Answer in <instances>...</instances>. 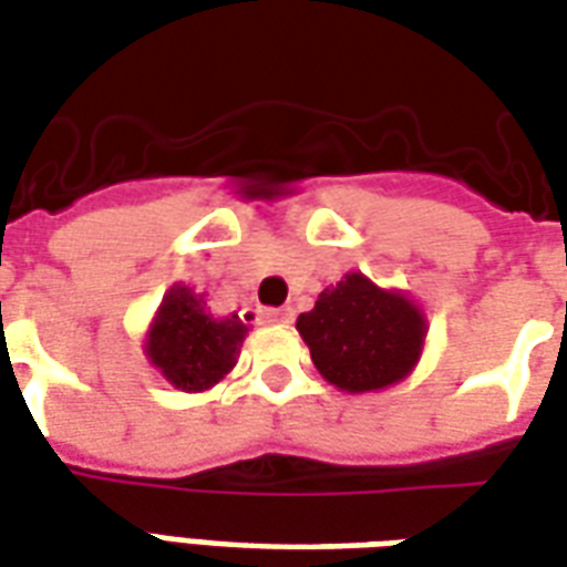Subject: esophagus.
Here are the masks:
<instances>
[{
	"mask_svg": "<svg viewBox=\"0 0 567 567\" xmlns=\"http://www.w3.org/2000/svg\"><path fill=\"white\" fill-rule=\"evenodd\" d=\"M262 323H292V308H266L259 311Z\"/></svg>",
	"mask_w": 567,
	"mask_h": 567,
	"instance_id": "obj_1",
	"label": "esophagus"
}]
</instances>
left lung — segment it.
<instances>
[{
  "label": "left lung",
  "mask_w": 567,
  "mask_h": 567,
  "mask_svg": "<svg viewBox=\"0 0 567 567\" xmlns=\"http://www.w3.org/2000/svg\"><path fill=\"white\" fill-rule=\"evenodd\" d=\"M296 329L311 347L317 371L347 392L383 390L414 369L425 338L423 313L399 292L347 275L323 289Z\"/></svg>",
  "instance_id": "obj_1"
}]
</instances>
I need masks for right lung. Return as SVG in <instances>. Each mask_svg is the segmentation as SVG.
Returning a JSON list of instances; mask_svg holds the SVG:
<instances>
[{
    "label": "right lung",
    "mask_w": 567,
    "mask_h": 567,
    "mask_svg": "<svg viewBox=\"0 0 567 567\" xmlns=\"http://www.w3.org/2000/svg\"><path fill=\"white\" fill-rule=\"evenodd\" d=\"M244 332L247 326L238 317L214 320L202 296L175 287L147 334V357L177 390H208L233 371Z\"/></svg>",
    "instance_id": "obj_1"
}]
</instances>
